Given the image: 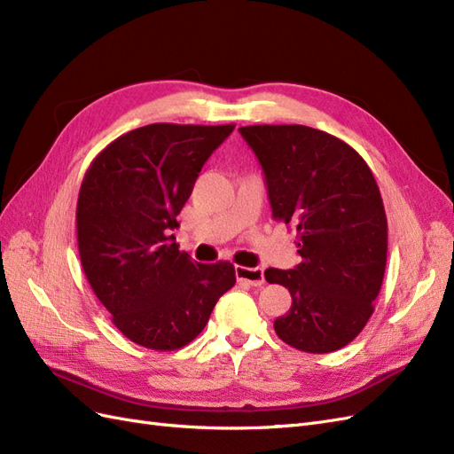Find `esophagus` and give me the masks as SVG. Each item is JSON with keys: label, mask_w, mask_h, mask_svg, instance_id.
<instances>
[{"label": "esophagus", "mask_w": 454, "mask_h": 454, "mask_svg": "<svg viewBox=\"0 0 454 454\" xmlns=\"http://www.w3.org/2000/svg\"><path fill=\"white\" fill-rule=\"evenodd\" d=\"M235 274H237V280L239 282H246L250 286H255L259 287L261 284L265 282V277H263V269H257V267H242V265H237L235 267Z\"/></svg>", "instance_id": "esophagus-1"}]
</instances>
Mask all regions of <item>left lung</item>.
I'll use <instances>...</instances> for the list:
<instances>
[{
  "instance_id": "1",
  "label": "left lung",
  "mask_w": 454,
  "mask_h": 454,
  "mask_svg": "<svg viewBox=\"0 0 454 454\" xmlns=\"http://www.w3.org/2000/svg\"><path fill=\"white\" fill-rule=\"evenodd\" d=\"M239 130L263 167L272 217L297 231L301 263L265 270L269 284L292 294L274 332L310 354L347 347L373 314L387 269L388 223L375 176L358 151L318 129Z\"/></svg>"
}]
</instances>
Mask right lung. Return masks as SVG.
I'll return each mask as SVG.
<instances>
[{"instance_id":"right-lung-1","label":"right lung","mask_w":454,"mask_h":454,"mask_svg":"<svg viewBox=\"0 0 454 454\" xmlns=\"http://www.w3.org/2000/svg\"><path fill=\"white\" fill-rule=\"evenodd\" d=\"M235 125L153 122L94 157L77 199L81 267L119 332L151 350L193 340L237 282L229 261L193 263L176 229L204 162Z\"/></svg>"}]
</instances>
